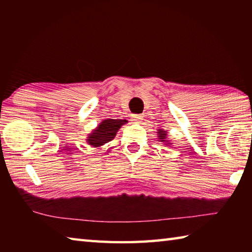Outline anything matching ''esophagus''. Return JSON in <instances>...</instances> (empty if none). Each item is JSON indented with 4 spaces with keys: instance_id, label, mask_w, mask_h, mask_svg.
I'll list each match as a JSON object with an SVG mask.
<instances>
[{
    "instance_id": "esophagus-1",
    "label": "esophagus",
    "mask_w": 252,
    "mask_h": 252,
    "mask_svg": "<svg viewBox=\"0 0 252 252\" xmlns=\"http://www.w3.org/2000/svg\"><path fill=\"white\" fill-rule=\"evenodd\" d=\"M142 119H143L142 115H132L131 116V120L133 122H140Z\"/></svg>"
}]
</instances>
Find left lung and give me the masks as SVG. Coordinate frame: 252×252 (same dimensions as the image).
Here are the masks:
<instances>
[{"instance_id": "8db88e82", "label": "left lung", "mask_w": 252, "mask_h": 252, "mask_svg": "<svg viewBox=\"0 0 252 252\" xmlns=\"http://www.w3.org/2000/svg\"><path fill=\"white\" fill-rule=\"evenodd\" d=\"M159 140H161V142L165 141V135H167V132L163 131V130H159Z\"/></svg>"}]
</instances>
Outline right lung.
<instances>
[{
	"label": "right lung",
	"mask_w": 252,
	"mask_h": 252,
	"mask_svg": "<svg viewBox=\"0 0 252 252\" xmlns=\"http://www.w3.org/2000/svg\"><path fill=\"white\" fill-rule=\"evenodd\" d=\"M123 123H126V120L120 119H107L104 120L97 126V129L91 133L88 143L94 147H98L104 144L110 142L117 134L118 130Z\"/></svg>",
	"instance_id": "right-lung-1"
}]
</instances>
